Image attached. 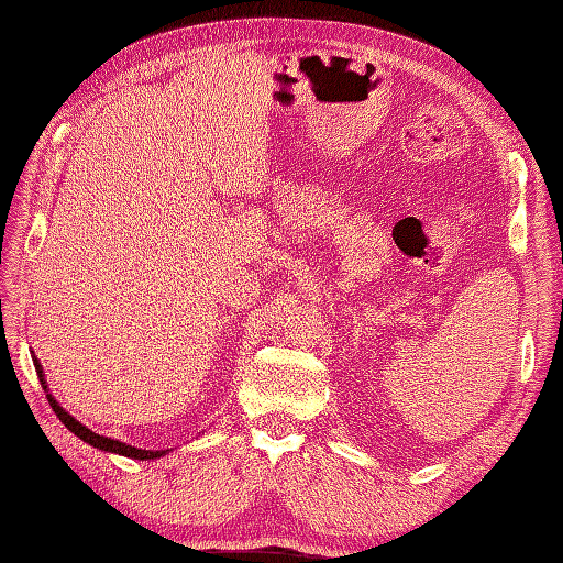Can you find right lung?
<instances>
[{
	"instance_id": "right-lung-1",
	"label": "right lung",
	"mask_w": 563,
	"mask_h": 563,
	"mask_svg": "<svg viewBox=\"0 0 563 563\" xmlns=\"http://www.w3.org/2000/svg\"><path fill=\"white\" fill-rule=\"evenodd\" d=\"M33 364H35V368H37V376H40L42 387H45V390H47L45 373H42V366H40V362H37L35 356H33ZM47 393H49V390H47ZM47 399H49V407H52L54 413H56V419H59V421H62L70 432H74V435H78L82 442H88V444L97 446V450L111 452V454H123V456H131V459H142V461L158 459V456H164V454L168 452V450H156V452H152V450H137V446H133V444H125V442H119V440L97 435V432H92L88 426H82L80 421H76L74 416H70L64 407H59V401H56L52 395H47Z\"/></svg>"
}]
</instances>
